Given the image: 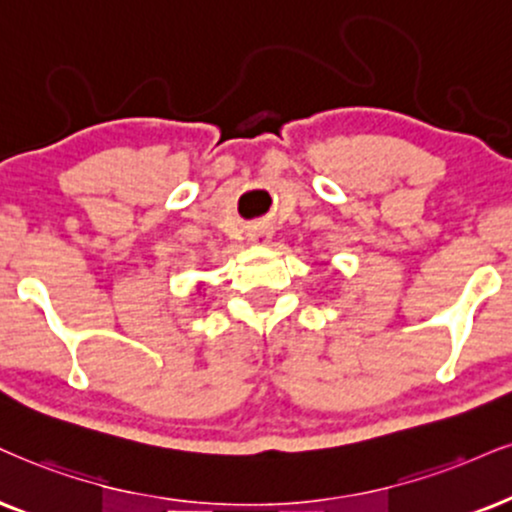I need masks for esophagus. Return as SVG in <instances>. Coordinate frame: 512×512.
Wrapping results in <instances>:
<instances>
[{"label":"esophagus","instance_id":"34e87169","mask_svg":"<svg viewBox=\"0 0 512 512\" xmlns=\"http://www.w3.org/2000/svg\"><path fill=\"white\" fill-rule=\"evenodd\" d=\"M270 239H273V232H270L266 225H254L249 230V242L251 244H261L263 246V244H268Z\"/></svg>","mask_w":512,"mask_h":512}]
</instances>
